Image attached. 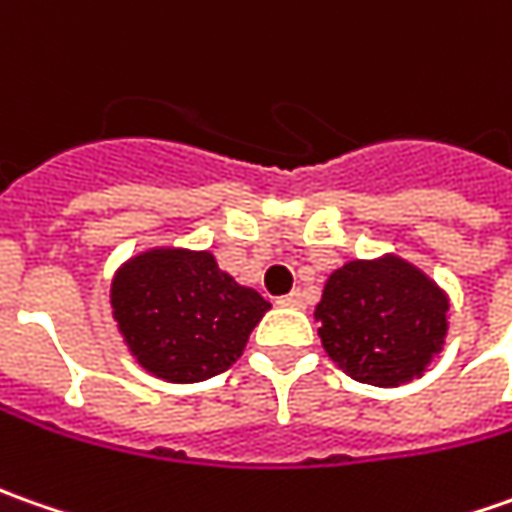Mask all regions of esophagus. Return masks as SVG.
Segmentation results:
<instances>
[{"label":"esophagus","mask_w":512,"mask_h":512,"mask_svg":"<svg viewBox=\"0 0 512 512\" xmlns=\"http://www.w3.org/2000/svg\"><path fill=\"white\" fill-rule=\"evenodd\" d=\"M277 303L280 306H289V309H303L306 306V300H303V291H291V294H283V297H277Z\"/></svg>","instance_id":"obj_1"}]
</instances>
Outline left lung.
Wrapping results in <instances>:
<instances>
[{"label": "left lung", "mask_w": 512, "mask_h": 512, "mask_svg": "<svg viewBox=\"0 0 512 512\" xmlns=\"http://www.w3.org/2000/svg\"><path fill=\"white\" fill-rule=\"evenodd\" d=\"M320 340L345 374L365 385L397 388L425 371L448 331V297L416 266L354 260L328 277L314 311Z\"/></svg>", "instance_id": "1"}]
</instances>
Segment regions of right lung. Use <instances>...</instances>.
Masks as SVG:
<instances>
[{"instance_id":"obj_1","label":"right lung","mask_w":512,"mask_h":512,"mask_svg":"<svg viewBox=\"0 0 512 512\" xmlns=\"http://www.w3.org/2000/svg\"><path fill=\"white\" fill-rule=\"evenodd\" d=\"M269 309L209 252L155 249L133 257L113 280V314L133 357L169 382L223 374Z\"/></svg>"}]
</instances>
